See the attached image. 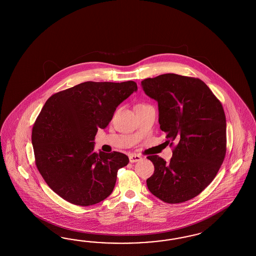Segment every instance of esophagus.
Instances as JSON below:
<instances>
[{
    "label": "esophagus",
    "mask_w": 256,
    "mask_h": 256,
    "mask_svg": "<svg viewBox=\"0 0 256 256\" xmlns=\"http://www.w3.org/2000/svg\"><path fill=\"white\" fill-rule=\"evenodd\" d=\"M128 158H130V162L132 163L137 162L142 160V156L140 155H136V154H130Z\"/></svg>",
    "instance_id": "obj_1"
}]
</instances>
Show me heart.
<instances>
[{
  "label": "heart",
  "instance_id": "b5f03b06",
  "mask_svg": "<svg viewBox=\"0 0 256 256\" xmlns=\"http://www.w3.org/2000/svg\"><path fill=\"white\" fill-rule=\"evenodd\" d=\"M139 105H144V104H139ZM139 105H137V106H139Z\"/></svg>",
  "mask_w": 256,
  "mask_h": 256
}]
</instances>
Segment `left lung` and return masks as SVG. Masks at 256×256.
Here are the masks:
<instances>
[{
	"mask_svg": "<svg viewBox=\"0 0 256 256\" xmlns=\"http://www.w3.org/2000/svg\"><path fill=\"white\" fill-rule=\"evenodd\" d=\"M158 106V123L176 146L166 162L149 156L154 174L148 190L162 201L178 204L201 194L215 178L226 153V119L222 103L202 80L163 74L140 82Z\"/></svg>",
	"mask_w": 256,
	"mask_h": 256,
	"instance_id": "obj_1",
	"label": "left lung"
}]
</instances>
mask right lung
<instances>
[{
	"label": "right lung",
	"mask_w": 256,
	"mask_h": 256,
	"mask_svg": "<svg viewBox=\"0 0 256 256\" xmlns=\"http://www.w3.org/2000/svg\"><path fill=\"white\" fill-rule=\"evenodd\" d=\"M137 89L132 80L86 82L46 101L34 124L32 144L39 172L66 201L88 206L112 192L117 172L130 160L119 152H94V140Z\"/></svg>",
	"instance_id": "right-lung-1"
}]
</instances>
